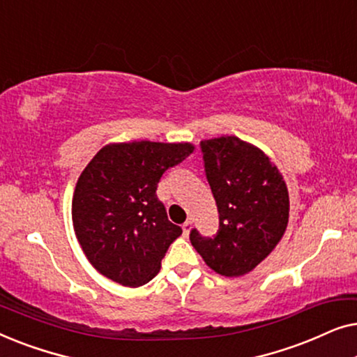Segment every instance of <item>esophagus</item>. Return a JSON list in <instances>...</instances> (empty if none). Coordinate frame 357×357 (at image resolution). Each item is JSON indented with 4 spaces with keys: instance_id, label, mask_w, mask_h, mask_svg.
I'll list each match as a JSON object with an SVG mask.
<instances>
[{
    "instance_id": "1",
    "label": "esophagus",
    "mask_w": 357,
    "mask_h": 357,
    "mask_svg": "<svg viewBox=\"0 0 357 357\" xmlns=\"http://www.w3.org/2000/svg\"><path fill=\"white\" fill-rule=\"evenodd\" d=\"M182 229H183V234H185V236H188L190 231H192V221H185V222H183V226H182Z\"/></svg>"
}]
</instances>
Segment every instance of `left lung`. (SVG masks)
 Segmentation results:
<instances>
[{"label": "left lung", "mask_w": 357, "mask_h": 357, "mask_svg": "<svg viewBox=\"0 0 357 357\" xmlns=\"http://www.w3.org/2000/svg\"><path fill=\"white\" fill-rule=\"evenodd\" d=\"M204 170L218 204L214 238L197 229L190 241L204 263L226 278L255 270L284 236L289 221V192L271 159L237 136L203 139Z\"/></svg>", "instance_id": "obj_1"}]
</instances>
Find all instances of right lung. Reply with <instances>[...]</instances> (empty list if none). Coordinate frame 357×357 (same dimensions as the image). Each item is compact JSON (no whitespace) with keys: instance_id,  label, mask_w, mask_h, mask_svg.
<instances>
[{"instance_id":"obj_1","label":"right lung","mask_w":357,"mask_h":357,"mask_svg":"<svg viewBox=\"0 0 357 357\" xmlns=\"http://www.w3.org/2000/svg\"><path fill=\"white\" fill-rule=\"evenodd\" d=\"M193 151L192 143H109L86 165L73 193V227L102 276L138 287L158 275L182 229L169 221L155 190Z\"/></svg>"}]
</instances>
